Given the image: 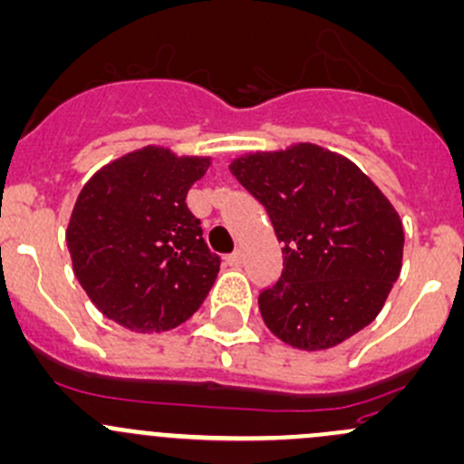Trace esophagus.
I'll use <instances>...</instances> for the list:
<instances>
[{"mask_svg":"<svg viewBox=\"0 0 464 464\" xmlns=\"http://www.w3.org/2000/svg\"><path fill=\"white\" fill-rule=\"evenodd\" d=\"M227 265L228 266H240L242 265V253L240 251H233L231 256H227Z\"/></svg>","mask_w":464,"mask_h":464,"instance_id":"1","label":"esophagus"}]
</instances>
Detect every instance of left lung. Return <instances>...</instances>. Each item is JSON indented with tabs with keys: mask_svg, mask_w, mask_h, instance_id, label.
Instances as JSON below:
<instances>
[{
	"mask_svg": "<svg viewBox=\"0 0 464 464\" xmlns=\"http://www.w3.org/2000/svg\"><path fill=\"white\" fill-rule=\"evenodd\" d=\"M269 213L285 269L257 297L265 324L302 351L340 344L373 322L402 266L396 208L353 162L315 144L233 160Z\"/></svg>",
	"mask_w": 464,
	"mask_h": 464,
	"instance_id": "obj_1",
	"label": "left lung"
}]
</instances>
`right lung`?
<instances>
[{
  "mask_svg": "<svg viewBox=\"0 0 464 464\" xmlns=\"http://www.w3.org/2000/svg\"><path fill=\"white\" fill-rule=\"evenodd\" d=\"M208 158L144 146L106 164L72 207L66 245L92 304L138 334L169 331L204 302L219 271L187 193Z\"/></svg>",
  "mask_w": 464,
  "mask_h": 464,
  "instance_id": "right-lung-1",
  "label": "right lung"
}]
</instances>
